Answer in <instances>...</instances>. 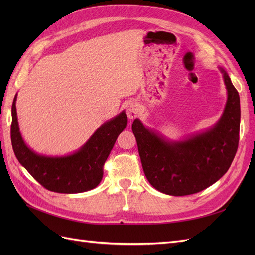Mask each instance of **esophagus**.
Wrapping results in <instances>:
<instances>
[{
  "instance_id": "esophagus-1",
  "label": "esophagus",
  "mask_w": 255,
  "mask_h": 255,
  "mask_svg": "<svg viewBox=\"0 0 255 255\" xmlns=\"http://www.w3.org/2000/svg\"><path fill=\"white\" fill-rule=\"evenodd\" d=\"M126 112H127V115H128V117L129 119L136 118L138 116V106H137V104L133 101H128L127 103V106H126Z\"/></svg>"
}]
</instances>
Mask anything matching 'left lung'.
Returning <instances> with one entry per match:
<instances>
[{
  "instance_id": "8db88e82",
  "label": "left lung",
  "mask_w": 255,
  "mask_h": 255,
  "mask_svg": "<svg viewBox=\"0 0 255 255\" xmlns=\"http://www.w3.org/2000/svg\"><path fill=\"white\" fill-rule=\"evenodd\" d=\"M219 69L228 99L220 119L205 132L174 141L145 128L139 119L133 122L143 172L163 194H196L217 182L232 164L239 141L241 103L229 74Z\"/></svg>"
}]
</instances>
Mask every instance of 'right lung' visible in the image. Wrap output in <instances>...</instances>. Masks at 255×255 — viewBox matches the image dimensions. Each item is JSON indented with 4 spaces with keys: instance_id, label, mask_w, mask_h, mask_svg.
I'll use <instances>...</instances> for the list:
<instances>
[{
    "instance_id": "1",
    "label": "right lung",
    "mask_w": 255,
    "mask_h": 255,
    "mask_svg": "<svg viewBox=\"0 0 255 255\" xmlns=\"http://www.w3.org/2000/svg\"><path fill=\"white\" fill-rule=\"evenodd\" d=\"M17 95L11 107V144L14 155L34 179L48 190L59 194H80L94 189L103 177V166L128 117L122 111L100 127L81 148L64 156L41 155L29 149L20 133Z\"/></svg>"
}]
</instances>
